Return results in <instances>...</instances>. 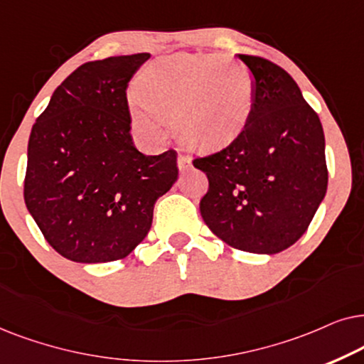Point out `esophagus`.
Segmentation results:
<instances>
[{
    "label": "esophagus",
    "instance_id": "obj_1",
    "mask_svg": "<svg viewBox=\"0 0 364 364\" xmlns=\"http://www.w3.org/2000/svg\"><path fill=\"white\" fill-rule=\"evenodd\" d=\"M178 168H179V171H181V173L188 171V169L191 168V159L188 156H183V154H179V156H178Z\"/></svg>",
    "mask_w": 364,
    "mask_h": 364
}]
</instances>
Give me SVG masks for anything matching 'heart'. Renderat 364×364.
Instances as JSON below:
<instances>
[{"label": "heart", "instance_id": "heart-1", "mask_svg": "<svg viewBox=\"0 0 364 364\" xmlns=\"http://www.w3.org/2000/svg\"><path fill=\"white\" fill-rule=\"evenodd\" d=\"M129 98L133 126L161 141V119L188 149L213 153L230 146L248 126L256 81L245 63L223 55L176 53L144 68Z\"/></svg>", "mask_w": 364, "mask_h": 364}]
</instances>
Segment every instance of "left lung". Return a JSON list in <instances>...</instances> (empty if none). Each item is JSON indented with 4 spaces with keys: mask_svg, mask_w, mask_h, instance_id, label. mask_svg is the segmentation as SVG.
Instances as JSON below:
<instances>
[{
    "mask_svg": "<svg viewBox=\"0 0 364 364\" xmlns=\"http://www.w3.org/2000/svg\"><path fill=\"white\" fill-rule=\"evenodd\" d=\"M238 60L255 75L253 114L230 146L193 161L210 181L200 211L232 248L276 255L301 238L326 195L324 133L283 68L258 56Z\"/></svg>",
    "mask_w": 364,
    "mask_h": 364,
    "instance_id": "left-lung-1",
    "label": "left lung"
}]
</instances>
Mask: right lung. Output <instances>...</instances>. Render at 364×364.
I'll return each mask as SVG.
<instances>
[{"mask_svg": "<svg viewBox=\"0 0 364 364\" xmlns=\"http://www.w3.org/2000/svg\"><path fill=\"white\" fill-rule=\"evenodd\" d=\"M149 56L85 63L33 124L24 203L48 243L76 263L132 253L151 228L154 203L178 179L173 149L146 156L129 133L126 90Z\"/></svg>", "mask_w": 364, "mask_h": 364, "instance_id": "obj_1", "label": "right lung"}]
</instances>
